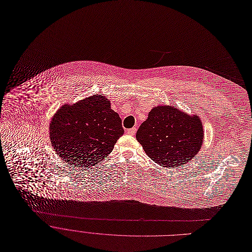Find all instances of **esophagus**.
<instances>
[{"label":"esophagus","instance_id":"1","mask_svg":"<svg viewBox=\"0 0 252 252\" xmlns=\"http://www.w3.org/2000/svg\"><path fill=\"white\" fill-rule=\"evenodd\" d=\"M136 131H137V128H136V127H133V128L128 129L126 132H127V134H129V135H134V134L136 133Z\"/></svg>","mask_w":252,"mask_h":252}]
</instances>
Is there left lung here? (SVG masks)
Returning a JSON list of instances; mask_svg holds the SVG:
<instances>
[{
	"mask_svg": "<svg viewBox=\"0 0 252 252\" xmlns=\"http://www.w3.org/2000/svg\"><path fill=\"white\" fill-rule=\"evenodd\" d=\"M136 139L154 162L167 168L189 163L202 149L203 125L173 106H157L141 124Z\"/></svg>",
	"mask_w": 252,
	"mask_h": 252,
	"instance_id": "obj_1",
	"label": "left lung"
}]
</instances>
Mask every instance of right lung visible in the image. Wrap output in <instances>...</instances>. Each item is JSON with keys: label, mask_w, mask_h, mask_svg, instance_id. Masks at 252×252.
<instances>
[{"label": "right lung", "mask_w": 252, "mask_h": 252, "mask_svg": "<svg viewBox=\"0 0 252 252\" xmlns=\"http://www.w3.org/2000/svg\"><path fill=\"white\" fill-rule=\"evenodd\" d=\"M123 133L121 118L111 109L109 100L98 94L63 106L49 125L56 153L79 168L102 161Z\"/></svg>", "instance_id": "add662e5"}]
</instances>
